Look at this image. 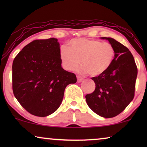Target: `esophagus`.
I'll return each mask as SVG.
<instances>
[{"instance_id":"obj_1","label":"esophagus","mask_w":147,"mask_h":147,"mask_svg":"<svg viewBox=\"0 0 147 147\" xmlns=\"http://www.w3.org/2000/svg\"><path fill=\"white\" fill-rule=\"evenodd\" d=\"M77 79H78V83H80V82H82V81H83L84 78H82V77H80V76H77Z\"/></svg>"}]
</instances>
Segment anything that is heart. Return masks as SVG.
Listing matches in <instances>:
<instances>
[{
	"mask_svg": "<svg viewBox=\"0 0 147 147\" xmlns=\"http://www.w3.org/2000/svg\"><path fill=\"white\" fill-rule=\"evenodd\" d=\"M59 57L62 66L67 71H73L81 63L78 69L80 73L97 76L111 66L115 57V49L107 42L86 38L75 39L69 41V47L61 46Z\"/></svg>",
	"mask_w": 147,
	"mask_h": 147,
	"instance_id": "obj_1",
	"label": "heart"
}]
</instances>
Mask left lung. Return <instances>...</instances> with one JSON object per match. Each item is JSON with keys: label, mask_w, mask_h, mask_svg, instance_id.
Listing matches in <instances>:
<instances>
[{"label": "left lung", "mask_w": 147, "mask_h": 147, "mask_svg": "<svg viewBox=\"0 0 147 147\" xmlns=\"http://www.w3.org/2000/svg\"><path fill=\"white\" fill-rule=\"evenodd\" d=\"M108 40L115 49L112 65L104 74L92 78L96 84L93 93L86 100L90 109L104 118H112L123 111L133 100L138 70L131 52L111 37Z\"/></svg>", "instance_id": "left-lung-1"}]
</instances>
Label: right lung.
I'll return each mask as SVG.
<instances>
[{"label": "right lung", "instance_id": "1", "mask_svg": "<svg viewBox=\"0 0 147 147\" xmlns=\"http://www.w3.org/2000/svg\"><path fill=\"white\" fill-rule=\"evenodd\" d=\"M59 50L55 38L35 40L14 59V95L33 115L45 117L55 112L61 105L66 86L77 82L75 74L62 68Z\"/></svg>", "mask_w": 147, "mask_h": 147}]
</instances>
